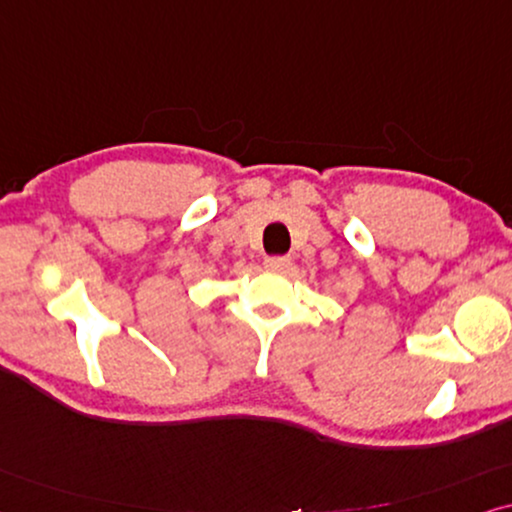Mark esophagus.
<instances>
[{"label":"esophagus","mask_w":512,"mask_h":512,"mask_svg":"<svg viewBox=\"0 0 512 512\" xmlns=\"http://www.w3.org/2000/svg\"><path fill=\"white\" fill-rule=\"evenodd\" d=\"M264 267L269 271H276V274H281V271L290 267V257H267V260H264Z\"/></svg>","instance_id":"obj_1"}]
</instances>
